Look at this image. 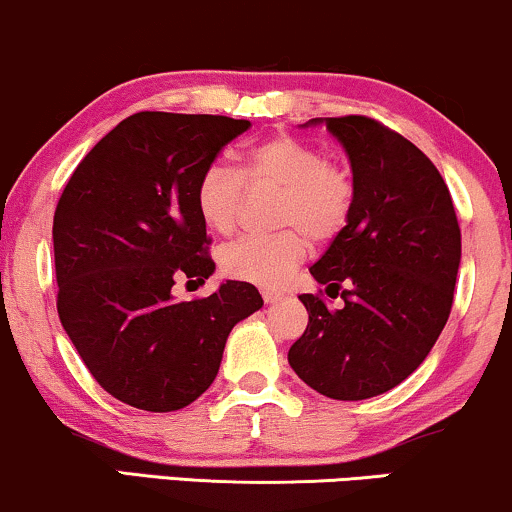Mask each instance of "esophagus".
Returning a JSON list of instances; mask_svg holds the SVG:
<instances>
[{
  "label": "esophagus",
  "instance_id": "esophagus-1",
  "mask_svg": "<svg viewBox=\"0 0 512 512\" xmlns=\"http://www.w3.org/2000/svg\"><path fill=\"white\" fill-rule=\"evenodd\" d=\"M262 297L267 304H276V302H281L286 295H283L281 290H262Z\"/></svg>",
  "mask_w": 512,
  "mask_h": 512
}]
</instances>
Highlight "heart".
Returning <instances> with one entry per match:
<instances>
[{
    "label": "heart",
    "instance_id": "b5f03b06",
    "mask_svg": "<svg viewBox=\"0 0 512 512\" xmlns=\"http://www.w3.org/2000/svg\"><path fill=\"white\" fill-rule=\"evenodd\" d=\"M244 177L226 163H212L196 184V210L215 234H231L241 219L245 186L281 189L276 222L288 229L271 236H245L222 252V269L238 281L281 286L307 255V234L328 241L347 224L354 186L349 174L331 165L314 146L293 137L262 141L245 158Z\"/></svg>",
    "mask_w": 512,
    "mask_h": 512
}]
</instances>
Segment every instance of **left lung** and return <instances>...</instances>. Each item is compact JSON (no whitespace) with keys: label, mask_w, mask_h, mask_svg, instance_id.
I'll use <instances>...</instances> for the list:
<instances>
[{"label":"left lung","mask_w":512,"mask_h":512,"mask_svg":"<svg viewBox=\"0 0 512 512\" xmlns=\"http://www.w3.org/2000/svg\"><path fill=\"white\" fill-rule=\"evenodd\" d=\"M345 148L352 212L309 267L328 297L309 312L288 364L323 397H378L423 364L446 326L461 264V229L442 174L420 148L364 115L314 118Z\"/></svg>","instance_id":"8db88e82"}]
</instances>
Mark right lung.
<instances>
[{
  "mask_svg": "<svg viewBox=\"0 0 512 512\" xmlns=\"http://www.w3.org/2000/svg\"><path fill=\"white\" fill-rule=\"evenodd\" d=\"M224 115H129L84 155L54 212L58 316L108 394L141 411L196 401L217 378L226 338L262 307L243 281L177 302L174 278L215 274L196 210L200 174L248 132Z\"/></svg>",
  "mask_w": 512,
  "mask_h": 512,
  "instance_id": "1",
  "label": "right lung"
}]
</instances>
